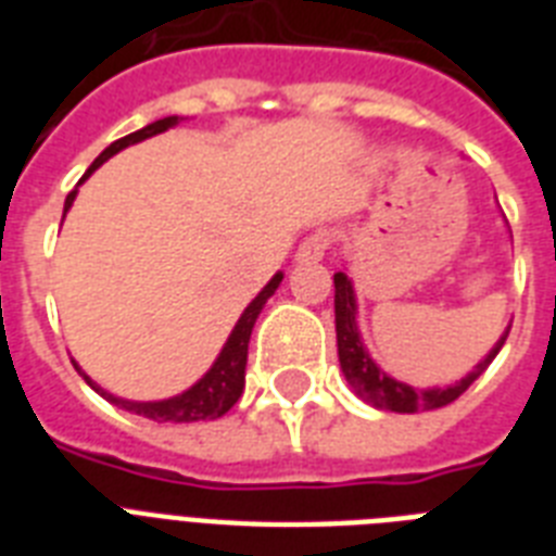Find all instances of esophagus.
Instances as JSON below:
<instances>
[{"mask_svg": "<svg viewBox=\"0 0 556 556\" xmlns=\"http://www.w3.org/2000/svg\"><path fill=\"white\" fill-rule=\"evenodd\" d=\"M326 248H329V239H326V236H308V239H303V244L296 248V262H320L323 256H326Z\"/></svg>", "mask_w": 556, "mask_h": 556, "instance_id": "esophagus-1", "label": "esophagus"}]
</instances>
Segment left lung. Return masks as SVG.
I'll use <instances>...</instances> for the list:
<instances>
[{
	"label": "left lung",
	"instance_id": "left-lung-1",
	"mask_svg": "<svg viewBox=\"0 0 556 556\" xmlns=\"http://www.w3.org/2000/svg\"><path fill=\"white\" fill-rule=\"evenodd\" d=\"M334 329H338L340 369H343L349 387L355 389L357 397H364L366 404H371L375 409H387V413H427V409L453 404L491 366L493 357L500 355V349L505 346L510 326L502 331V338L493 343L491 352L473 366V371H467L465 378L450 383V387L427 389L409 387L404 380L392 378L389 371L380 369V364L371 361L364 346V338H361V329H357V294L346 270L334 274Z\"/></svg>",
	"mask_w": 556,
	"mask_h": 556
}]
</instances>
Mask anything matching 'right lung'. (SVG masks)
Segmentation results:
<instances>
[{"label": "right lung", "mask_w": 556, "mask_h": 556, "mask_svg": "<svg viewBox=\"0 0 556 556\" xmlns=\"http://www.w3.org/2000/svg\"><path fill=\"white\" fill-rule=\"evenodd\" d=\"M178 121H181L178 115L161 117V121H155V124L143 126V129H138V132L126 135V138H121V141H115V143H109L106 150L100 152L98 159H94V164L86 169V176L80 178V185L91 176V173H94V169L100 167V164H106L112 155H117V152L126 150V147H132V143L147 141V138H152V135L167 132V129L178 126ZM77 187H74V190L68 192V199H65L63 218H65V213L72 210L74 199H77ZM279 282H282V270H277V274L270 277L268 286L262 288L260 294L253 296L251 303H248V308H244L242 317L236 320L233 331H230V338L225 340V346H222L218 357L213 361V366H210V369L204 371V375H201V378L195 380L190 389L178 392V395L164 397V401H129V397L112 395V392H106V389L100 387V383H94V380H91L89 375L80 369V366H77V361H72L74 369L80 371L83 380H86V383H89V387L94 389L100 397H106L109 404L121 406V409H126V413L143 415V418H150V421L190 424V421H213V418H222V415H225L227 409H230V406H233L236 401L242 397L244 366H248V343H251L253 323H256V317L262 314L265 303H268L270 296H274V291L279 288Z\"/></svg>", "instance_id": "1"}]
</instances>
